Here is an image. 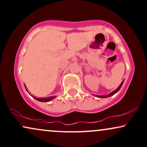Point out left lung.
I'll list each match as a JSON object with an SVG mask.
<instances>
[{"instance_id":"1","label":"left lung","mask_w":147,"mask_h":147,"mask_svg":"<svg viewBox=\"0 0 147 147\" xmlns=\"http://www.w3.org/2000/svg\"><path fill=\"white\" fill-rule=\"evenodd\" d=\"M123 82H122V83H121L120 85H119V86L115 90H114L113 92H111V93L109 94V95H95V96H96V97H99V98H106V97H111V96L113 95L114 94H115L116 92H117L119 90V89H120L121 87H122V84H123Z\"/></svg>"}]
</instances>
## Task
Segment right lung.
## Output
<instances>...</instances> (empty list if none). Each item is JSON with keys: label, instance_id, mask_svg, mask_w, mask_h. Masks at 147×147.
Listing matches in <instances>:
<instances>
[{"label": "right lung", "instance_id": "obj_1", "mask_svg": "<svg viewBox=\"0 0 147 147\" xmlns=\"http://www.w3.org/2000/svg\"><path fill=\"white\" fill-rule=\"evenodd\" d=\"M25 88H26V87H25ZM26 90H27V88H26ZM27 91H28V90H27ZM33 97L35 99H36V100L39 101V102H50V101H51L52 99H53L54 98H55V97H56V96H50V97H46V98H36V97Z\"/></svg>", "mask_w": 147, "mask_h": 147}]
</instances>
